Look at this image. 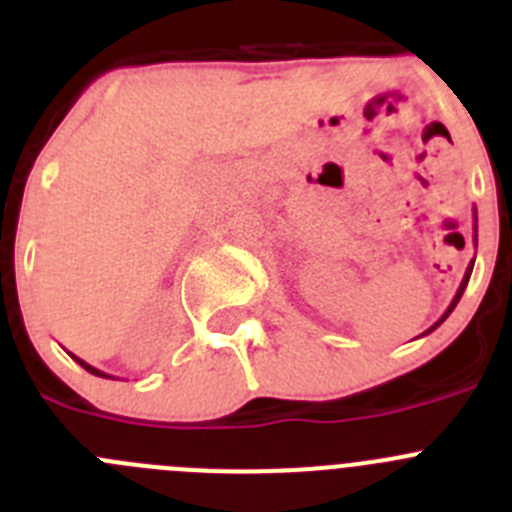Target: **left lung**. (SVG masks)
<instances>
[{
  "mask_svg": "<svg viewBox=\"0 0 512 512\" xmlns=\"http://www.w3.org/2000/svg\"><path fill=\"white\" fill-rule=\"evenodd\" d=\"M474 246H477V210H474ZM472 269H474V259H472V261H469L467 271H464V279H461V284H459V289H456V295H454V300H451V305H449V307H446V312H443L441 318H438V320H436V323H433V325H431V328L425 330L423 336H428V333H431V330H436V328H438V325H441V323H443V320L449 318V315H451V310H454V307H456V302H459V300H461V295H464V289H467V284H469V277H472Z\"/></svg>",
  "mask_w": 512,
  "mask_h": 512,
  "instance_id": "1",
  "label": "left lung"
}]
</instances>
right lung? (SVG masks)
Instances as JSON below:
<instances>
[{
    "instance_id": "add662e5",
    "label": "right lung",
    "mask_w": 512,
    "mask_h": 512,
    "mask_svg": "<svg viewBox=\"0 0 512 512\" xmlns=\"http://www.w3.org/2000/svg\"><path fill=\"white\" fill-rule=\"evenodd\" d=\"M69 356H71V359H74V361H76V364H81V366H84V369H87V372H89V374H94V377H104V379H115V377H112V374H107V372H99L97 366L87 364V361H81V359H79V356H74V354H69Z\"/></svg>"
}]
</instances>
